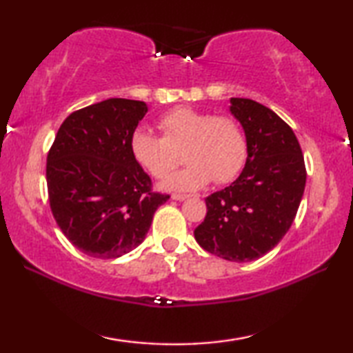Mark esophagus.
Returning a JSON list of instances; mask_svg holds the SVG:
<instances>
[{
    "instance_id": "esophagus-1",
    "label": "esophagus",
    "mask_w": 353,
    "mask_h": 353,
    "mask_svg": "<svg viewBox=\"0 0 353 353\" xmlns=\"http://www.w3.org/2000/svg\"><path fill=\"white\" fill-rule=\"evenodd\" d=\"M171 198L174 199V201H185V199H188L190 196L188 194H177V193H174V194L171 196Z\"/></svg>"
}]
</instances>
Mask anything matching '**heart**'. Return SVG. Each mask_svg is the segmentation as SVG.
Wrapping results in <instances>:
<instances>
[{"label":"heart","instance_id":"obj_1","mask_svg":"<svg viewBox=\"0 0 353 353\" xmlns=\"http://www.w3.org/2000/svg\"><path fill=\"white\" fill-rule=\"evenodd\" d=\"M157 128L162 137L137 129L130 137V154L152 177L163 179L179 165L182 152L187 166L166 179V190H199L210 181L227 183L246 163L248 140L235 118L177 107L159 118Z\"/></svg>","mask_w":353,"mask_h":353}]
</instances>
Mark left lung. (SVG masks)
<instances>
[{
	"mask_svg": "<svg viewBox=\"0 0 353 353\" xmlns=\"http://www.w3.org/2000/svg\"><path fill=\"white\" fill-rule=\"evenodd\" d=\"M230 103L246 134V165L235 182L207 196L194 238L207 252L246 263L270 252L290 230L307 170L294 132L277 113L248 98Z\"/></svg>",
	"mask_w": 353,
	"mask_h": 353,
	"instance_id": "obj_1",
	"label": "left lung"
}]
</instances>
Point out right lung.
Returning <instances> with one entry per match:
<instances>
[{"mask_svg":"<svg viewBox=\"0 0 353 353\" xmlns=\"http://www.w3.org/2000/svg\"><path fill=\"white\" fill-rule=\"evenodd\" d=\"M143 101L110 98L71 113L46 159L50 207L73 246L117 259L145 240L157 208L170 199L130 154L146 115Z\"/></svg>","mask_w":353,"mask_h":353,"instance_id":"obj_1","label":"right lung"}]
</instances>
